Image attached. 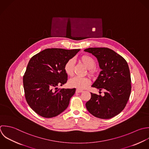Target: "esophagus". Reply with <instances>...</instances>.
Instances as JSON below:
<instances>
[{"label": "esophagus", "instance_id": "obj_1", "mask_svg": "<svg viewBox=\"0 0 149 149\" xmlns=\"http://www.w3.org/2000/svg\"><path fill=\"white\" fill-rule=\"evenodd\" d=\"M83 92V91L81 90V89H77V90H76V93H81V92Z\"/></svg>", "mask_w": 149, "mask_h": 149}]
</instances>
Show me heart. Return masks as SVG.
Wrapping results in <instances>:
<instances>
[{
    "instance_id": "1",
    "label": "heart",
    "mask_w": 149,
    "mask_h": 149,
    "mask_svg": "<svg viewBox=\"0 0 149 149\" xmlns=\"http://www.w3.org/2000/svg\"><path fill=\"white\" fill-rule=\"evenodd\" d=\"M80 61L89 70V73L91 75H94L97 71L95 68L96 65L95 60L93 57L89 55H83L79 58ZM74 61L73 59L68 60L64 65V71L67 75L71 76L74 72ZM91 84V80L87 77H75L71 78L68 81V85L71 88H75L78 89H85L88 85Z\"/></svg>"
}]
</instances>
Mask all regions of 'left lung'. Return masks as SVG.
Here are the masks:
<instances>
[{
	"label": "left lung",
	"instance_id": "8db88e82",
	"mask_svg": "<svg viewBox=\"0 0 149 149\" xmlns=\"http://www.w3.org/2000/svg\"><path fill=\"white\" fill-rule=\"evenodd\" d=\"M85 52L92 54L102 71L92 86L105 91L104 95L91 93L86 103L88 111L99 118L109 119L120 114L130 96L131 79L126 60L114 50L106 47H90Z\"/></svg>",
	"mask_w": 149,
	"mask_h": 149
}]
</instances>
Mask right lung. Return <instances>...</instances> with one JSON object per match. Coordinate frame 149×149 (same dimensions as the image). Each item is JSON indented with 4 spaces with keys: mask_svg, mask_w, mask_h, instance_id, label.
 Wrapping results in <instances>:
<instances>
[{
    "mask_svg": "<svg viewBox=\"0 0 149 149\" xmlns=\"http://www.w3.org/2000/svg\"><path fill=\"white\" fill-rule=\"evenodd\" d=\"M80 49H46L29 60L23 77L26 100L30 107L45 118L56 117L68 106L75 88L58 89L67 81L64 67Z\"/></svg>",
    "mask_w": 149,
    "mask_h": 149,
    "instance_id": "right-lung-1",
    "label": "right lung"
}]
</instances>
